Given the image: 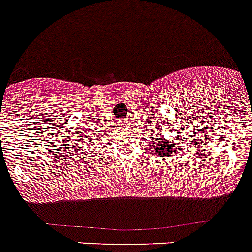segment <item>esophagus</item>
Returning a JSON list of instances; mask_svg holds the SVG:
<instances>
[{"label": "esophagus", "instance_id": "obj_1", "mask_svg": "<svg viewBox=\"0 0 252 252\" xmlns=\"http://www.w3.org/2000/svg\"><path fill=\"white\" fill-rule=\"evenodd\" d=\"M124 124H126V122H124Z\"/></svg>", "mask_w": 252, "mask_h": 252}]
</instances>
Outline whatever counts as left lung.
<instances>
[{
	"mask_svg": "<svg viewBox=\"0 0 252 252\" xmlns=\"http://www.w3.org/2000/svg\"><path fill=\"white\" fill-rule=\"evenodd\" d=\"M156 135L158 136H154L155 140H156L154 143V152L160 158L172 156L174 152H177V150L181 146H183L178 140H173V142L172 140H166V139L161 136V134H158V132H156Z\"/></svg>",
	"mask_w": 252,
	"mask_h": 252,
	"instance_id": "1",
	"label": "left lung"
}]
</instances>
